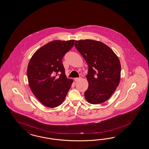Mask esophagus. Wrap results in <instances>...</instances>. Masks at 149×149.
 <instances>
[{"label": "esophagus", "mask_w": 149, "mask_h": 149, "mask_svg": "<svg viewBox=\"0 0 149 149\" xmlns=\"http://www.w3.org/2000/svg\"><path fill=\"white\" fill-rule=\"evenodd\" d=\"M80 79H81V77H76V78L74 79V81H79Z\"/></svg>", "instance_id": "esophagus-1"}]
</instances>
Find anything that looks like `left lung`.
<instances>
[{
	"label": "left lung",
	"mask_w": 149,
	"mask_h": 149,
	"mask_svg": "<svg viewBox=\"0 0 149 149\" xmlns=\"http://www.w3.org/2000/svg\"><path fill=\"white\" fill-rule=\"evenodd\" d=\"M74 46L88 65L86 76L89 84L84 97L91 104L107 101L118 86L121 66L112 49L101 42L75 41Z\"/></svg>",
	"instance_id": "8db88e82"
}]
</instances>
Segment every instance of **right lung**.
I'll use <instances>...</instances> for the list:
<instances>
[{"label":"right lung","instance_id":"add662e5","mask_svg":"<svg viewBox=\"0 0 149 149\" xmlns=\"http://www.w3.org/2000/svg\"><path fill=\"white\" fill-rule=\"evenodd\" d=\"M74 43V40L51 41L36 51L29 61L27 70L29 87L37 99L49 108L61 104L73 83L65 76L62 61Z\"/></svg>","mask_w":149,"mask_h":149}]
</instances>
